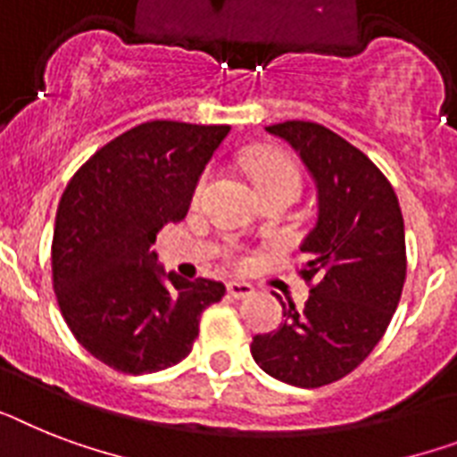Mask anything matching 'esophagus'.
I'll return each instance as SVG.
<instances>
[{
	"mask_svg": "<svg viewBox=\"0 0 457 457\" xmlns=\"http://www.w3.org/2000/svg\"><path fill=\"white\" fill-rule=\"evenodd\" d=\"M228 293L232 298L241 300V298H248V295H253V287L246 284V281H228Z\"/></svg>",
	"mask_w": 457,
	"mask_h": 457,
	"instance_id": "1",
	"label": "esophagus"
}]
</instances>
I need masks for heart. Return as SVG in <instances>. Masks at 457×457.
I'll return each mask as SVG.
<instances>
[{"label": "heart", "mask_w": 457, "mask_h": 457, "mask_svg": "<svg viewBox=\"0 0 457 457\" xmlns=\"http://www.w3.org/2000/svg\"><path fill=\"white\" fill-rule=\"evenodd\" d=\"M248 170H251V178L258 185V190L261 187H272V185H291V187L298 190V169L284 154H277V152H255L248 159ZM206 180H209V173H204L199 178V183L195 187V202L202 196L204 187H206Z\"/></svg>", "instance_id": "heart-1"}]
</instances>
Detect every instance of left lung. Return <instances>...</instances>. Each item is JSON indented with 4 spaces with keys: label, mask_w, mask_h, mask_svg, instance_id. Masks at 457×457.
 I'll return each mask as SVG.
<instances>
[{
    "label": "left lung",
    "mask_w": 457,
    "mask_h": 457,
    "mask_svg": "<svg viewBox=\"0 0 457 457\" xmlns=\"http://www.w3.org/2000/svg\"><path fill=\"white\" fill-rule=\"evenodd\" d=\"M298 154L317 190V220L300 244L314 279L305 307L284 303V324L255 336L267 376L321 387L354 370L387 331L406 279L403 218L392 185L363 152L314 121L265 126Z\"/></svg>",
    "instance_id": "1"
}]
</instances>
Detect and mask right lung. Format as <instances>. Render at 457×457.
Returning a JSON list of instances; mask_svg holds the SVG:
<instances>
[{
    "label": "right lung",
    "instance_id": "obj_1",
    "mask_svg": "<svg viewBox=\"0 0 457 457\" xmlns=\"http://www.w3.org/2000/svg\"><path fill=\"white\" fill-rule=\"evenodd\" d=\"M229 126L145 121L100 147L65 187L51 246L62 319L87 352L121 373H154L192 352L220 281L159 265V229L180 222Z\"/></svg>",
    "mask_w": 457,
    "mask_h": 457
}]
</instances>
